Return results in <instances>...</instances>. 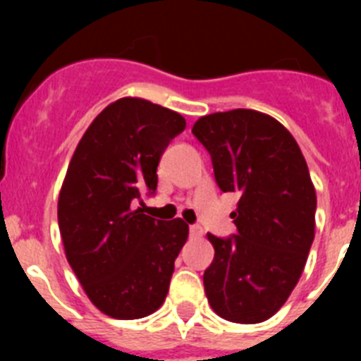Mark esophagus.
I'll use <instances>...</instances> for the list:
<instances>
[{"mask_svg":"<svg viewBox=\"0 0 361 361\" xmlns=\"http://www.w3.org/2000/svg\"><path fill=\"white\" fill-rule=\"evenodd\" d=\"M190 235H191V237H195V238L202 237V228H200L199 224L190 226Z\"/></svg>","mask_w":361,"mask_h":361,"instance_id":"1","label":"esophagus"}]
</instances>
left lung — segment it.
<instances>
[{"instance_id": "obj_1", "label": "left lung", "mask_w": 361, "mask_h": 361, "mask_svg": "<svg viewBox=\"0 0 361 361\" xmlns=\"http://www.w3.org/2000/svg\"><path fill=\"white\" fill-rule=\"evenodd\" d=\"M212 155L219 188L238 193V233L219 238L204 291L213 311L235 324H260L286 304L314 238L317 191L295 137L275 117L247 108L193 124Z\"/></svg>"}]
</instances>
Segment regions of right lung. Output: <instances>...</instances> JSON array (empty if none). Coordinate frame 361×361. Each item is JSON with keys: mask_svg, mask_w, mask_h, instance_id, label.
<instances>
[{"mask_svg": "<svg viewBox=\"0 0 361 361\" xmlns=\"http://www.w3.org/2000/svg\"><path fill=\"white\" fill-rule=\"evenodd\" d=\"M186 128L180 114L141 97L108 104L70 159L57 200L65 255L92 304L137 320L166 300L190 228L155 220L132 202L157 190L162 152Z\"/></svg>", "mask_w": 361, "mask_h": 361, "instance_id": "obj_1", "label": "right lung"}]
</instances>
